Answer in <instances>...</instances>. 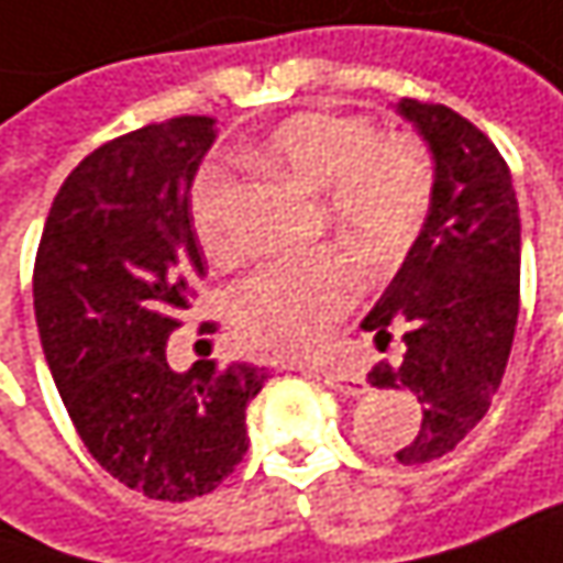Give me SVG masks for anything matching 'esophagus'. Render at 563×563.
Returning <instances> with one entry per match:
<instances>
[{
  "mask_svg": "<svg viewBox=\"0 0 563 563\" xmlns=\"http://www.w3.org/2000/svg\"><path fill=\"white\" fill-rule=\"evenodd\" d=\"M309 373H314L318 379L324 382L328 388L334 391H344V395H363L366 391V379L356 376V373H341V369H318V366H306Z\"/></svg>",
  "mask_w": 563,
  "mask_h": 563,
  "instance_id": "34e87169",
  "label": "esophagus"
}]
</instances>
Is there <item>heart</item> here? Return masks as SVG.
I'll return each mask as SVG.
<instances>
[{
  "instance_id": "b5f03b06",
  "label": "heart",
  "mask_w": 563,
  "mask_h": 563,
  "mask_svg": "<svg viewBox=\"0 0 563 563\" xmlns=\"http://www.w3.org/2000/svg\"><path fill=\"white\" fill-rule=\"evenodd\" d=\"M289 181L324 194L331 225L373 257L405 251L420 232L433 165L413 136H379L376 123L356 114H296L249 152ZM239 184L207 165L190 187V222L216 261L239 251ZM360 267L338 249L286 254L235 286L232 321L251 347L274 353H312L360 296Z\"/></svg>"
}]
</instances>
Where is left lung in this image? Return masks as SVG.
Segmentation results:
<instances>
[{"instance_id": "1", "label": "left lung", "mask_w": 563, "mask_h": 563, "mask_svg": "<svg viewBox=\"0 0 563 563\" xmlns=\"http://www.w3.org/2000/svg\"><path fill=\"white\" fill-rule=\"evenodd\" d=\"M433 155L430 213L401 271L363 318L385 347L401 331L405 360L379 363L376 388L413 391L420 433L401 465L440 459L487 413L519 318V203L504 155L446 104L398 101Z\"/></svg>"}]
</instances>
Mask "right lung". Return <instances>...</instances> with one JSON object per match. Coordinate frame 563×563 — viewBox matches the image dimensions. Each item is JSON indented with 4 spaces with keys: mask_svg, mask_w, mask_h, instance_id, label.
<instances>
[{
    "mask_svg": "<svg viewBox=\"0 0 563 563\" xmlns=\"http://www.w3.org/2000/svg\"><path fill=\"white\" fill-rule=\"evenodd\" d=\"M213 123L172 117L85 155L53 197L34 261L41 344L85 449L130 490L175 504L235 472L267 379L213 360L175 373L165 356L207 277L190 184Z\"/></svg>",
    "mask_w": 563,
    "mask_h": 563,
    "instance_id": "obj_1",
    "label": "right lung"
}]
</instances>
